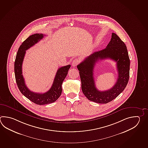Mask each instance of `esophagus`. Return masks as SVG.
Listing matches in <instances>:
<instances>
[{
	"instance_id": "obj_1",
	"label": "esophagus",
	"mask_w": 148,
	"mask_h": 148,
	"mask_svg": "<svg viewBox=\"0 0 148 148\" xmlns=\"http://www.w3.org/2000/svg\"><path fill=\"white\" fill-rule=\"evenodd\" d=\"M79 63V60L78 59H75L72 62V65L73 66H76L78 63Z\"/></svg>"
}]
</instances>
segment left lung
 Segmentation results:
<instances>
[{
	"instance_id": "left-lung-1",
	"label": "left lung",
	"mask_w": 148,
	"mask_h": 148,
	"mask_svg": "<svg viewBox=\"0 0 148 148\" xmlns=\"http://www.w3.org/2000/svg\"><path fill=\"white\" fill-rule=\"evenodd\" d=\"M111 59L117 63V81L111 89L100 91L95 86L93 69L100 59ZM130 62L127 46L116 34H112L111 39L106 47L85 58L77 66L82 83V90L88 100L97 103L106 104L115 99L127 86L130 75Z\"/></svg>"
}]
</instances>
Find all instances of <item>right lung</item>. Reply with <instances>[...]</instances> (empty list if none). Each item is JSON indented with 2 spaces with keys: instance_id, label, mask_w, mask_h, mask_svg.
<instances>
[{
  "instance_id": "right-lung-1",
  "label": "right lung",
  "mask_w": 148,
  "mask_h": 148,
  "mask_svg": "<svg viewBox=\"0 0 148 148\" xmlns=\"http://www.w3.org/2000/svg\"><path fill=\"white\" fill-rule=\"evenodd\" d=\"M44 36V35L42 34H35L28 37L18 49L14 64L16 81L19 90L28 99L38 105L47 104L54 102L58 100L62 92V85L63 82L66 77L71 67V65H68L59 68L51 88L44 93H35L28 88L22 74V64L26 51L38 42Z\"/></svg>"
}]
</instances>
